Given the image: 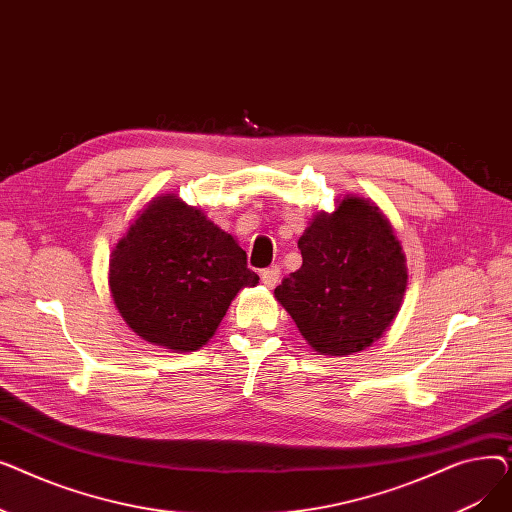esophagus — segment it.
Masks as SVG:
<instances>
[{
    "label": "esophagus",
    "instance_id": "34e87169",
    "mask_svg": "<svg viewBox=\"0 0 512 512\" xmlns=\"http://www.w3.org/2000/svg\"><path fill=\"white\" fill-rule=\"evenodd\" d=\"M261 282L267 288H274L280 282V267L272 265V267H265V270H261Z\"/></svg>",
    "mask_w": 512,
    "mask_h": 512
}]
</instances>
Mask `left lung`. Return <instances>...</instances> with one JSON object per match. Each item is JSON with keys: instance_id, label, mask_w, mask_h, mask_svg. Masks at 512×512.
<instances>
[{"instance_id": "8db88e82", "label": "left lung", "mask_w": 512, "mask_h": 512, "mask_svg": "<svg viewBox=\"0 0 512 512\" xmlns=\"http://www.w3.org/2000/svg\"><path fill=\"white\" fill-rule=\"evenodd\" d=\"M303 265L274 290L307 344L344 357L378 340L400 311L407 259L382 209L346 195L299 238Z\"/></svg>"}]
</instances>
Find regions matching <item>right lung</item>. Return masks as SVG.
Here are the masks:
<instances>
[{
  "mask_svg": "<svg viewBox=\"0 0 512 512\" xmlns=\"http://www.w3.org/2000/svg\"><path fill=\"white\" fill-rule=\"evenodd\" d=\"M257 282L234 236L176 195L155 197L110 259L112 299L126 326L176 353L201 348L236 294Z\"/></svg>",
  "mask_w": 512,
  "mask_h": 512,
  "instance_id": "1",
  "label": "right lung"
}]
</instances>
